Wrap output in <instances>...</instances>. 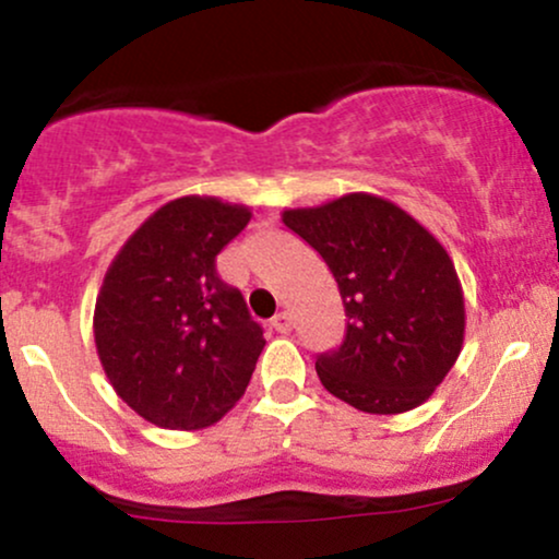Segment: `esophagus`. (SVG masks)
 Returning <instances> with one entry per match:
<instances>
[{"label":"esophagus","instance_id":"1","mask_svg":"<svg viewBox=\"0 0 559 559\" xmlns=\"http://www.w3.org/2000/svg\"><path fill=\"white\" fill-rule=\"evenodd\" d=\"M271 325L278 333H288V331H292V316H288V312H278V316L273 318Z\"/></svg>","mask_w":559,"mask_h":559}]
</instances>
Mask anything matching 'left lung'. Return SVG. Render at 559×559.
Wrapping results in <instances>:
<instances>
[{
    "instance_id": "8db88e82",
    "label": "left lung",
    "mask_w": 559,
    "mask_h": 559,
    "mask_svg": "<svg viewBox=\"0 0 559 559\" xmlns=\"http://www.w3.org/2000/svg\"><path fill=\"white\" fill-rule=\"evenodd\" d=\"M281 221L325 260L344 301V342L318 357L320 383L370 415L426 402L465 336L463 286L439 239L365 191L284 210Z\"/></svg>"
}]
</instances>
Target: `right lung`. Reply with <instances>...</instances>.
Listing matches in <instances>:
<instances>
[{
    "label": "right lung",
    "mask_w": 559,
    "mask_h": 559,
    "mask_svg": "<svg viewBox=\"0 0 559 559\" xmlns=\"http://www.w3.org/2000/svg\"><path fill=\"white\" fill-rule=\"evenodd\" d=\"M215 197L163 204L107 267L94 342L115 394L170 431L213 426L241 400L265 346L239 288L215 258L249 223Z\"/></svg>",
    "instance_id": "right-lung-1"
}]
</instances>
